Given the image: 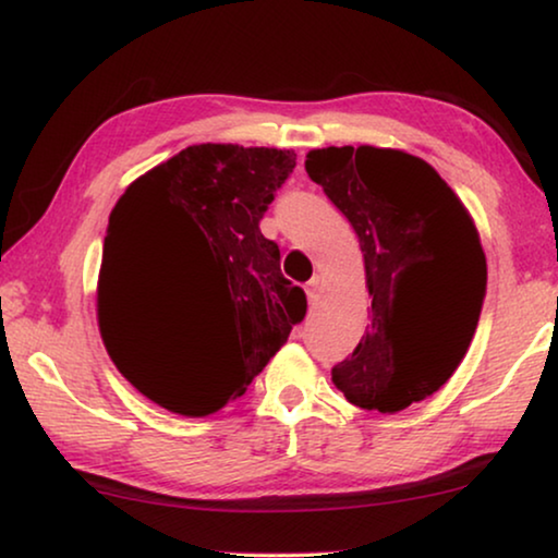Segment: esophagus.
<instances>
[{"instance_id": "34e87169", "label": "esophagus", "mask_w": 558, "mask_h": 558, "mask_svg": "<svg viewBox=\"0 0 558 558\" xmlns=\"http://www.w3.org/2000/svg\"><path fill=\"white\" fill-rule=\"evenodd\" d=\"M319 287H323V279H319V277H312L307 281V300H310V304H315L319 300Z\"/></svg>"}]
</instances>
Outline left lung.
I'll return each instance as SVG.
<instances>
[{
    "label": "left lung",
    "instance_id": "8db88e82",
    "mask_svg": "<svg viewBox=\"0 0 558 558\" xmlns=\"http://www.w3.org/2000/svg\"><path fill=\"white\" fill-rule=\"evenodd\" d=\"M304 170L361 241L371 325L332 384L355 407L396 414L429 399L475 338L487 264L470 210L403 149H310Z\"/></svg>",
    "mask_w": 558,
    "mask_h": 558
}]
</instances>
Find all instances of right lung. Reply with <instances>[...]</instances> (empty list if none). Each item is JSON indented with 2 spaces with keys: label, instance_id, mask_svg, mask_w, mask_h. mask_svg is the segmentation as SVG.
I'll list each match as a JSON object with an SVG mask.
<instances>
[{
  "label": "right lung",
  "instance_id": "1",
  "mask_svg": "<svg viewBox=\"0 0 558 558\" xmlns=\"http://www.w3.org/2000/svg\"><path fill=\"white\" fill-rule=\"evenodd\" d=\"M292 149L193 144L124 190L109 216L96 287L98 330L121 376L172 414L208 416L246 391L307 312L281 277L279 246L258 220L294 170ZM170 255L206 256L232 310V335L205 362L165 354L133 323L128 284Z\"/></svg>",
  "mask_w": 558,
  "mask_h": 558
}]
</instances>
